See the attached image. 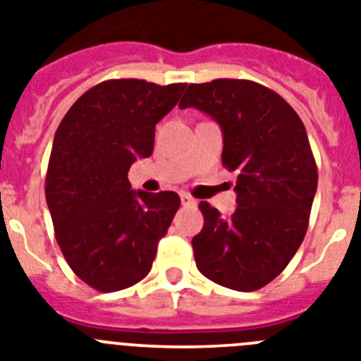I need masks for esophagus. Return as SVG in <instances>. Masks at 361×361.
<instances>
[{"label": "esophagus", "mask_w": 361, "mask_h": 361, "mask_svg": "<svg viewBox=\"0 0 361 361\" xmlns=\"http://www.w3.org/2000/svg\"><path fill=\"white\" fill-rule=\"evenodd\" d=\"M180 198L183 205H194V203H196V200H194L192 196H189V194H185V192L180 194Z\"/></svg>", "instance_id": "esophagus-1"}]
</instances>
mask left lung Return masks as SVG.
<instances>
[{"label": "left lung", "mask_w": 361, "mask_h": 361, "mask_svg": "<svg viewBox=\"0 0 361 361\" xmlns=\"http://www.w3.org/2000/svg\"><path fill=\"white\" fill-rule=\"evenodd\" d=\"M219 125L221 163L236 171V211L221 218L200 203L192 238L198 271L214 283L250 293L280 274L309 227L318 169L300 116L280 94L249 80L190 83L180 102Z\"/></svg>", "instance_id": "obj_1"}]
</instances>
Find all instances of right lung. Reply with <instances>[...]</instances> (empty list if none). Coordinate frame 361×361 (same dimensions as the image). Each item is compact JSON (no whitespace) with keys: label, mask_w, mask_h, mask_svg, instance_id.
I'll return each mask as SVG.
<instances>
[{"label":"right lung","mask_w":361,"mask_h":361,"mask_svg":"<svg viewBox=\"0 0 361 361\" xmlns=\"http://www.w3.org/2000/svg\"><path fill=\"white\" fill-rule=\"evenodd\" d=\"M185 83L109 80L87 90L56 130L45 180L56 240L68 267L99 293L150 272L158 241L180 209L172 190H133L128 169L154 149L156 123Z\"/></svg>","instance_id":"right-lung-1"}]
</instances>
